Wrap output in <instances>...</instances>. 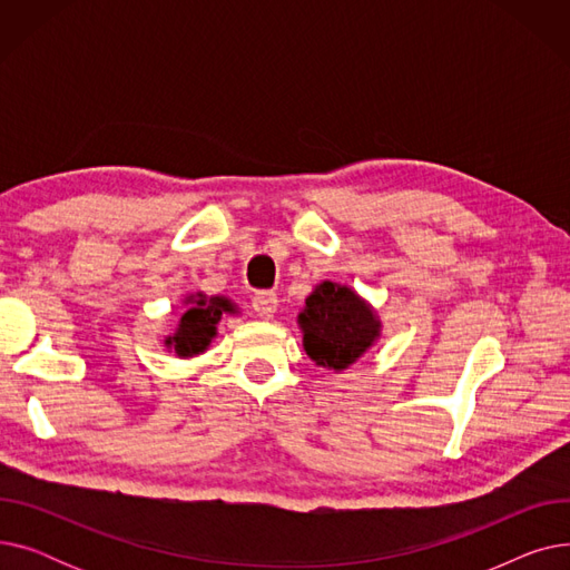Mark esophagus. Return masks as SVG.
<instances>
[{
    "instance_id": "1",
    "label": "esophagus",
    "mask_w": 570,
    "mask_h": 570,
    "mask_svg": "<svg viewBox=\"0 0 570 570\" xmlns=\"http://www.w3.org/2000/svg\"><path fill=\"white\" fill-rule=\"evenodd\" d=\"M277 293L275 291H256L252 295V309L261 318H269L277 312Z\"/></svg>"
}]
</instances>
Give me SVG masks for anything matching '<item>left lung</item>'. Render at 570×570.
<instances>
[{
	"label": "left lung",
	"instance_id": "obj_1",
	"mask_svg": "<svg viewBox=\"0 0 570 570\" xmlns=\"http://www.w3.org/2000/svg\"><path fill=\"white\" fill-rule=\"evenodd\" d=\"M307 355L321 367L342 372L361 357L379 337L372 307L351 288L323 282L305 301L297 316Z\"/></svg>",
	"mask_w": 570,
	"mask_h": 570
}]
</instances>
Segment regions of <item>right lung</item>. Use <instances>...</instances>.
Returning a JSON list of instances; mask_svg holds the SVG:
<instances>
[{
  "mask_svg": "<svg viewBox=\"0 0 570 570\" xmlns=\"http://www.w3.org/2000/svg\"><path fill=\"white\" fill-rule=\"evenodd\" d=\"M187 312L179 318V325L173 337L166 340V346H173L177 355L189 357L207 348V344L213 342L217 335V323L222 321L224 314H235V305L228 301V297L215 295V297H205V295H191L187 297Z\"/></svg>",
  "mask_w": 570,
  "mask_h": 570,
  "instance_id": "right-lung-1",
  "label": "right lung"
}]
</instances>
